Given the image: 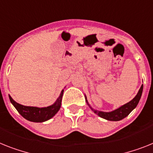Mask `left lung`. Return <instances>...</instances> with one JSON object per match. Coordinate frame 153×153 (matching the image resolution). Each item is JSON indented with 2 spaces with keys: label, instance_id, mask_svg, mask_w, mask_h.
I'll list each match as a JSON object with an SVG mask.
<instances>
[{
  "label": "left lung",
  "instance_id": "8db88e82",
  "mask_svg": "<svg viewBox=\"0 0 153 153\" xmlns=\"http://www.w3.org/2000/svg\"><path fill=\"white\" fill-rule=\"evenodd\" d=\"M142 90H143V85H142L141 88H139V91H138V94L136 95L135 97H134L132 100H131L130 102L126 103V104L123 105L122 106H120V107H119V108L117 109V110H114L112 112L107 113L99 111V110H93L89 105H88V106H90V108L94 111L95 114L99 115L100 117L104 118L106 120H112V121H117V120H122L124 117H126L128 114H130L132 110H134L136 106H137V105H138V102H139L140 100V99H141V96H142Z\"/></svg>",
  "mask_w": 153,
  "mask_h": 153
}]
</instances>
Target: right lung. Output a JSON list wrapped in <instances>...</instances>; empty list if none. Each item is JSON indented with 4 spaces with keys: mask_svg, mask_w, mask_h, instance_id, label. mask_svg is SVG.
I'll return each instance as SVG.
<instances>
[{
    "mask_svg": "<svg viewBox=\"0 0 153 153\" xmlns=\"http://www.w3.org/2000/svg\"><path fill=\"white\" fill-rule=\"evenodd\" d=\"M63 92H64V90L61 91L60 96L58 97L57 101L55 102L54 104L47 106V107H43V108L23 106V105L19 104L15 102L10 96H9V99H10L11 103L15 107V109L18 110V112L26 120L33 121V122H43V121H46L53 117L60 110Z\"/></svg>",
    "mask_w": 153,
    "mask_h": 153,
    "instance_id": "1",
    "label": "right lung"
}]
</instances>
